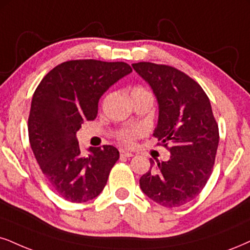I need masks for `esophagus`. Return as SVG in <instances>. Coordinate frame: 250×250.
<instances>
[{
	"label": "esophagus",
	"mask_w": 250,
	"mask_h": 250,
	"mask_svg": "<svg viewBox=\"0 0 250 250\" xmlns=\"http://www.w3.org/2000/svg\"><path fill=\"white\" fill-rule=\"evenodd\" d=\"M120 156L122 158H131V156H133V154L131 152H127V150H124V149H120Z\"/></svg>",
	"instance_id": "1"
}]
</instances>
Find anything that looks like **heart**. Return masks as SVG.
<instances>
[{"mask_svg":"<svg viewBox=\"0 0 250 250\" xmlns=\"http://www.w3.org/2000/svg\"><path fill=\"white\" fill-rule=\"evenodd\" d=\"M145 92H148L146 89L141 88V87H134L131 90V96H134V95H140V94H145ZM144 133V130L141 127H132V128H127L123 132L122 134L119 135V140L122 143H124L125 145H133L134 140L137 139L138 137H140L141 134Z\"/></svg>","mask_w":250,"mask_h":250,"instance_id":"heart-1","label":"heart"}]
</instances>
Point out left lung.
Here are the masks:
<instances>
[{"instance_id": "obj_1", "label": "left lung", "mask_w": 250, "mask_h": 250, "mask_svg": "<svg viewBox=\"0 0 250 250\" xmlns=\"http://www.w3.org/2000/svg\"><path fill=\"white\" fill-rule=\"evenodd\" d=\"M152 88L159 104L153 135L167 147L168 161L140 177L148 198L166 208H177L195 199L211 176L219 144V130L208 97L202 87L174 67L152 62L132 64Z\"/></svg>"}]
</instances>
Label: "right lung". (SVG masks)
Listing matches in <instances>:
<instances>
[{"instance_id": "add662e5", "label": "right lung", "mask_w": 250, "mask_h": 250, "mask_svg": "<svg viewBox=\"0 0 250 250\" xmlns=\"http://www.w3.org/2000/svg\"><path fill=\"white\" fill-rule=\"evenodd\" d=\"M132 72L126 62L72 60L54 67L31 102L29 139L42 174L63 199L83 203L103 191L119 159L116 147H89L82 155L76 132L96 118L98 102L111 85Z\"/></svg>"}]
</instances>
